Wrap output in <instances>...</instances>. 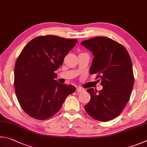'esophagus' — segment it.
Listing matches in <instances>:
<instances>
[{"mask_svg": "<svg viewBox=\"0 0 147 147\" xmlns=\"http://www.w3.org/2000/svg\"><path fill=\"white\" fill-rule=\"evenodd\" d=\"M84 90V89L80 86L78 87L76 89V91H77V92H78V93H81V92H83Z\"/></svg>", "mask_w": 147, "mask_h": 147, "instance_id": "34e87169", "label": "esophagus"}]
</instances>
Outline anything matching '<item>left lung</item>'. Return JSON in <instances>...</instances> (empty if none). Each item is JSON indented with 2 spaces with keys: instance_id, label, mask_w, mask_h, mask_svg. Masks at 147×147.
I'll list each match as a JSON object with an SVG mask.
<instances>
[{
  "instance_id": "obj_1",
  "label": "left lung",
  "mask_w": 147,
  "mask_h": 147,
  "mask_svg": "<svg viewBox=\"0 0 147 147\" xmlns=\"http://www.w3.org/2000/svg\"><path fill=\"white\" fill-rule=\"evenodd\" d=\"M81 45L94 56L90 74H97L103 87L99 92L87 90L90 101L84 109L96 120H112L125 109L132 93L134 78L129 53L121 44L105 37L84 40Z\"/></svg>"
}]
</instances>
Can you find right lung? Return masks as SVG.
Listing matches in <instances>:
<instances>
[{
    "label": "right lung",
    "mask_w": 147,
    "mask_h": 147,
    "mask_svg": "<svg viewBox=\"0 0 147 147\" xmlns=\"http://www.w3.org/2000/svg\"><path fill=\"white\" fill-rule=\"evenodd\" d=\"M77 42L48 35L34 38L23 48L15 63L14 86L20 107L30 117L38 120L52 117L76 91L74 86L54 79L55 71Z\"/></svg>",
    "instance_id": "obj_1"
}]
</instances>
